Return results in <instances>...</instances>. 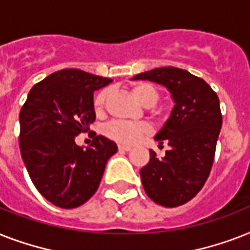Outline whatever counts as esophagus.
Segmentation results:
<instances>
[{"label":"esophagus","instance_id":"1","mask_svg":"<svg viewBox=\"0 0 250 250\" xmlns=\"http://www.w3.org/2000/svg\"><path fill=\"white\" fill-rule=\"evenodd\" d=\"M118 149H119L121 152H129L132 148H131L129 145H118Z\"/></svg>","mask_w":250,"mask_h":250}]
</instances>
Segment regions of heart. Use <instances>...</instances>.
<instances>
[{"label":"heart","mask_w":250,"mask_h":250,"mask_svg":"<svg viewBox=\"0 0 250 250\" xmlns=\"http://www.w3.org/2000/svg\"><path fill=\"white\" fill-rule=\"evenodd\" d=\"M133 96L145 106L156 105L160 93L154 85L149 83H137L132 86ZM109 96V90L102 89L94 97V110L100 113L104 109ZM104 132L109 139L121 143V144H136L149 132V125L143 122H125L114 121L105 125Z\"/></svg>","instance_id":"b5f03b06"}]
</instances>
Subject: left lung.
<instances>
[{
	"mask_svg": "<svg viewBox=\"0 0 250 250\" xmlns=\"http://www.w3.org/2000/svg\"><path fill=\"white\" fill-rule=\"evenodd\" d=\"M132 80L166 86L175 102L154 137L161 145L166 141L170 150L162 158L150 150L140 176L150 200L166 208L180 206L192 200L209 178L222 127L219 98L205 80L171 66L141 72Z\"/></svg>",
	"mask_w": 250,
	"mask_h": 250,
	"instance_id": "obj_1",
	"label": "left lung"
}]
</instances>
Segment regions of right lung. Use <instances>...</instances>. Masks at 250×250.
Returning <instances> with one entry per match:
<instances>
[{
	"label": "right lung",
	"mask_w": 250,
	"mask_h": 250,
	"mask_svg": "<svg viewBox=\"0 0 250 250\" xmlns=\"http://www.w3.org/2000/svg\"><path fill=\"white\" fill-rule=\"evenodd\" d=\"M113 82L64 68L29 90L19 114L21 154L36 189L53 205L72 209L97 190L117 144L94 133L89 146L76 145L96 119L93 92Z\"/></svg>",
	"instance_id": "obj_1"
}]
</instances>
